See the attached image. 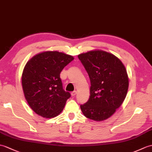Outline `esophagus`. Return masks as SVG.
Returning <instances> with one entry per match:
<instances>
[{
	"label": "esophagus",
	"instance_id": "34e87169",
	"mask_svg": "<svg viewBox=\"0 0 152 152\" xmlns=\"http://www.w3.org/2000/svg\"><path fill=\"white\" fill-rule=\"evenodd\" d=\"M76 94H77V91H73V92H72V93H71V96H75V95H76Z\"/></svg>",
	"mask_w": 152,
	"mask_h": 152
}]
</instances>
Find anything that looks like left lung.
<instances>
[{"instance_id": "1", "label": "left lung", "mask_w": 152, "mask_h": 152, "mask_svg": "<svg viewBox=\"0 0 152 152\" xmlns=\"http://www.w3.org/2000/svg\"><path fill=\"white\" fill-rule=\"evenodd\" d=\"M89 75L90 97L80 105L87 118L103 121L113 115L128 93L129 78L125 66L116 56L101 50L77 56Z\"/></svg>"}]
</instances>
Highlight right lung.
Wrapping results in <instances>:
<instances>
[{
  "instance_id": "obj_1",
  "label": "right lung",
  "mask_w": 152,
  "mask_h": 152,
  "mask_svg": "<svg viewBox=\"0 0 152 152\" xmlns=\"http://www.w3.org/2000/svg\"><path fill=\"white\" fill-rule=\"evenodd\" d=\"M74 57L58 51L35 55L24 66L22 86L26 100L36 114L54 118L61 113L70 94L63 89L60 73Z\"/></svg>"
}]
</instances>
